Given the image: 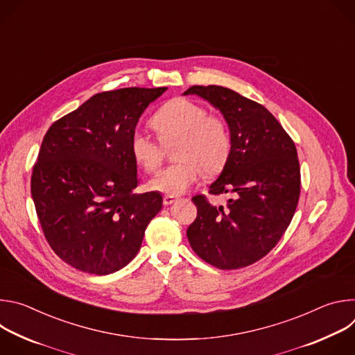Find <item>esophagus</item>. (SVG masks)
<instances>
[{
    "mask_svg": "<svg viewBox=\"0 0 355 355\" xmlns=\"http://www.w3.org/2000/svg\"><path fill=\"white\" fill-rule=\"evenodd\" d=\"M175 200H177V198H175V196H170V195H166V196L163 198V204H164V207H170L171 204H174Z\"/></svg>",
    "mask_w": 355,
    "mask_h": 355,
    "instance_id": "1",
    "label": "esophagus"
}]
</instances>
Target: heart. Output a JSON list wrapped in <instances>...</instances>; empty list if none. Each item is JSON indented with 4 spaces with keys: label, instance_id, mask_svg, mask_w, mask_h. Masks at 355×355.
Here are the masks:
<instances>
[{
    "label": "heart",
    "instance_id": "1",
    "mask_svg": "<svg viewBox=\"0 0 355 355\" xmlns=\"http://www.w3.org/2000/svg\"><path fill=\"white\" fill-rule=\"evenodd\" d=\"M151 128L163 144L178 140L174 147V164L148 181V188L170 196L184 193L202 175L220 173L232 153V135L226 121L195 101L175 96L153 115ZM133 162L146 173H155L164 156L163 146L136 130L129 139Z\"/></svg>",
    "mask_w": 355,
    "mask_h": 355
}]
</instances>
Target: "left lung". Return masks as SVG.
<instances>
[{"mask_svg":"<svg viewBox=\"0 0 355 355\" xmlns=\"http://www.w3.org/2000/svg\"><path fill=\"white\" fill-rule=\"evenodd\" d=\"M218 108L232 135V153L209 193H230L226 207L195 195L196 219L187 229L196 256L220 270L261 260L277 245L297 207L300 170L293 140L261 104L220 85H192Z\"/></svg>","mask_w":355,"mask_h":355,"instance_id":"1","label":"left lung"}]
</instances>
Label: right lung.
Listing matches in <instances>:
<instances>
[{
	"label": "right lung",
	"instance_id": "add662e5",
	"mask_svg": "<svg viewBox=\"0 0 355 355\" xmlns=\"http://www.w3.org/2000/svg\"><path fill=\"white\" fill-rule=\"evenodd\" d=\"M167 87L99 92L46 132L31 178L43 234L69 266L95 275L128 266L163 207L153 191L135 193L129 139Z\"/></svg>",
	"mask_w": 355,
	"mask_h": 355
}]
</instances>
